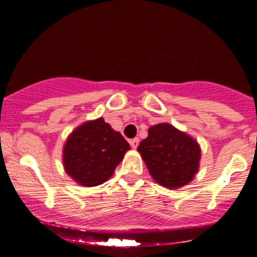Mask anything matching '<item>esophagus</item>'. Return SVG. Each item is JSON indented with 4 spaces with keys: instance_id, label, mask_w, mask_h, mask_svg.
Instances as JSON below:
<instances>
[{
    "instance_id": "34e87169",
    "label": "esophagus",
    "mask_w": 257,
    "mask_h": 257,
    "mask_svg": "<svg viewBox=\"0 0 257 257\" xmlns=\"http://www.w3.org/2000/svg\"><path fill=\"white\" fill-rule=\"evenodd\" d=\"M131 146L134 150L137 149V147L139 146V139L138 138H135V139H133V140H131Z\"/></svg>"
}]
</instances>
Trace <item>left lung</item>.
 <instances>
[{"label": "left lung", "mask_w": 257, "mask_h": 257, "mask_svg": "<svg viewBox=\"0 0 257 257\" xmlns=\"http://www.w3.org/2000/svg\"><path fill=\"white\" fill-rule=\"evenodd\" d=\"M138 151L153 180L166 187L179 188L187 185L198 172V143L168 123L152 125Z\"/></svg>", "instance_id": "obj_1"}]
</instances>
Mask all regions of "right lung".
I'll use <instances>...</instances> for the list:
<instances>
[{"label":"right lung","instance_id":"obj_1","mask_svg":"<svg viewBox=\"0 0 257 257\" xmlns=\"http://www.w3.org/2000/svg\"><path fill=\"white\" fill-rule=\"evenodd\" d=\"M131 150L129 144L104 118L89 120L76 128L63 150L65 172L81 186L104 184Z\"/></svg>","mask_w":257,"mask_h":257}]
</instances>
